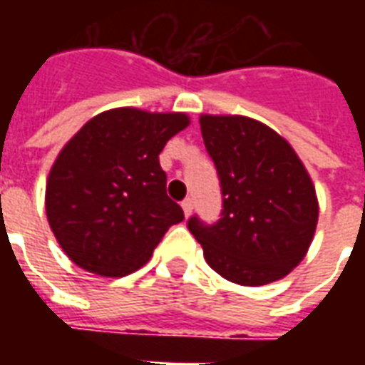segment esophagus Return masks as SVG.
<instances>
[{"label":"esophagus","instance_id":"obj_1","mask_svg":"<svg viewBox=\"0 0 365 365\" xmlns=\"http://www.w3.org/2000/svg\"><path fill=\"white\" fill-rule=\"evenodd\" d=\"M182 209H183V213H185V217H190L191 211H193V199H191V197L183 199Z\"/></svg>","mask_w":365,"mask_h":365}]
</instances>
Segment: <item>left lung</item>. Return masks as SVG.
I'll use <instances>...</instances> for the list:
<instances>
[{"label": "left lung", "instance_id": "obj_1", "mask_svg": "<svg viewBox=\"0 0 365 365\" xmlns=\"http://www.w3.org/2000/svg\"><path fill=\"white\" fill-rule=\"evenodd\" d=\"M203 143L222 193L221 219L187 229L207 264L238 285H266L305 258L319 221L314 185L291 144L260 120L201 115Z\"/></svg>", "mask_w": 365, "mask_h": 365}]
</instances>
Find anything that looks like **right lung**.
<instances>
[{"instance_id":"1","label":"right lung","mask_w":365,"mask_h":365,"mask_svg":"<svg viewBox=\"0 0 365 365\" xmlns=\"http://www.w3.org/2000/svg\"><path fill=\"white\" fill-rule=\"evenodd\" d=\"M190 125L185 113L120 107L96 115L60 150L46 182V217L70 260L123 277L144 266L182 207L168 197L160 152Z\"/></svg>"}]
</instances>
